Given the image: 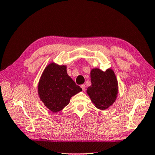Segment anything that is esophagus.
I'll use <instances>...</instances> for the list:
<instances>
[{"mask_svg": "<svg viewBox=\"0 0 155 155\" xmlns=\"http://www.w3.org/2000/svg\"><path fill=\"white\" fill-rule=\"evenodd\" d=\"M81 87L82 88V89H83L84 91H85V90H86V87H85V84H81Z\"/></svg>", "mask_w": 155, "mask_h": 155, "instance_id": "1", "label": "esophagus"}]
</instances>
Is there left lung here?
<instances>
[{"label": "left lung", "mask_w": 155, "mask_h": 155, "mask_svg": "<svg viewBox=\"0 0 155 155\" xmlns=\"http://www.w3.org/2000/svg\"><path fill=\"white\" fill-rule=\"evenodd\" d=\"M91 85L87 88V93L99 110H106L116 101L118 93L117 81L111 69L104 72L99 68L91 72Z\"/></svg>", "instance_id": "8db88e82"}]
</instances>
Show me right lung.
Here are the masks:
<instances>
[{
    "label": "right lung",
    "instance_id": "obj_1",
    "mask_svg": "<svg viewBox=\"0 0 155 155\" xmlns=\"http://www.w3.org/2000/svg\"><path fill=\"white\" fill-rule=\"evenodd\" d=\"M81 88L68 75L66 66L51 63L45 68L38 84V93L44 105L52 112L61 111Z\"/></svg>",
    "mask_w": 155,
    "mask_h": 155
}]
</instances>
